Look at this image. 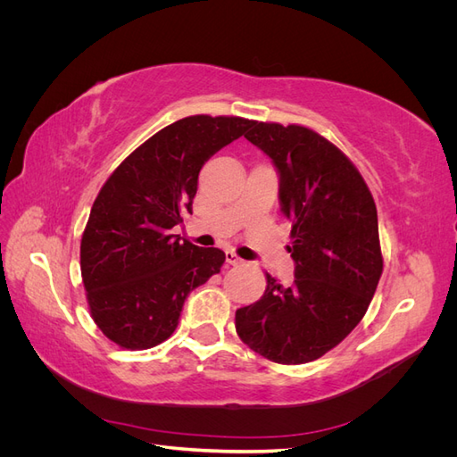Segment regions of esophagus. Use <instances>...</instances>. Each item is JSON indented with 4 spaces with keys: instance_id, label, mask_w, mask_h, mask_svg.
Instances as JSON below:
<instances>
[{
    "instance_id": "1",
    "label": "esophagus",
    "mask_w": 457,
    "mask_h": 457,
    "mask_svg": "<svg viewBox=\"0 0 457 457\" xmlns=\"http://www.w3.org/2000/svg\"><path fill=\"white\" fill-rule=\"evenodd\" d=\"M227 255V262H230V265H234V267H238V265H244V259H240L237 253H234V252H227L225 253Z\"/></svg>"
}]
</instances>
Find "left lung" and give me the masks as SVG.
<instances>
[{"label":"left lung","instance_id":"left-lung-1","mask_svg":"<svg viewBox=\"0 0 457 457\" xmlns=\"http://www.w3.org/2000/svg\"><path fill=\"white\" fill-rule=\"evenodd\" d=\"M245 139L280 173L282 212L292 220L295 280L237 311L238 337L278 364L320 358L362 320L383 272L378 210L356 165L311 128L253 121Z\"/></svg>","mask_w":457,"mask_h":457}]
</instances>
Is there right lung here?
I'll return each instance as SVG.
<instances>
[{"label":"right lung","instance_id":"add662e5","mask_svg":"<svg viewBox=\"0 0 457 457\" xmlns=\"http://www.w3.org/2000/svg\"><path fill=\"white\" fill-rule=\"evenodd\" d=\"M253 120L196 114L137 146L106 179L81 234L79 267L87 307L103 334L128 351L168 339L185 299L225 262L171 228L192 213L202 165L242 137Z\"/></svg>","mask_w":457,"mask_h":457}]
</instances>
